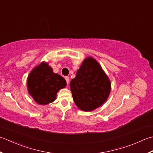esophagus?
<instances>
[{
  "label": "esophagus",
  "mask_w": 153,
  "mask_h": 153,
  "mask_svg": "<svg viewBox=\"0 0 153 153\" xmlns=\"http://www.w3.org/2000/svg\"><path fill=\"white\" fill-rule=\"evenodd\" d=\"M65 80H66L67 84L68 85V82H69V77H68V76H65Z\"/></svg>",
  "instance_id": "1"
}]
</instances>
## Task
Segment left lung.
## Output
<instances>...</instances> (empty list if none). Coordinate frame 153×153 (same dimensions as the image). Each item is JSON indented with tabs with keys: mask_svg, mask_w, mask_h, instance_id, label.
<instances>
[{
	"mask_svg": "<svg viewBox=\"0 0 153 153\" xmlns=\"http://www.w3.org/2000/svg\"><path fill=\"white\" fill-rule=\"evenodd\" d=\"M70 86L76 106L85 111L94 110L104 104L111 90L108 77L92 57L85 59Z\"/></svg>",
	"mask_w": 153,
	"mask_h": 153,
	"instance_id": "obj_1",
	"label": "left lung"
}]
</instances>
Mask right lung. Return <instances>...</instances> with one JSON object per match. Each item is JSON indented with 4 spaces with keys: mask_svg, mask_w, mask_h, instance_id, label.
<instances>
[{
    "mask_svg": "<svg viewBox=\"0 0 153 153\" xmlns=\"http://www.w3.org/2000/svg\"><path fill=\"white\" fill-rule=\"evenodd\" d=\"M27 83L30 94L41 105L53 102L57 92L66 86L64 78L53 72L51 67L45 63H41L30 73Z\"/></svg>",
    "mask_w": 153,
    "mask_h": 153,
    "instance_id": "obj_1",
    "label": "right lung"
}]
</instances>
